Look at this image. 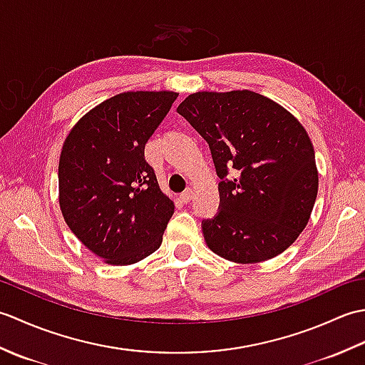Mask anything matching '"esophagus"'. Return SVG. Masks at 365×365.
Masks as SVG:
<instances>
[{"instance_id": "esophagus-1", "label": "esophagus", "mask_w": 365, "mask_h": 365, "mask_svg": "<svg viewBox=\"0 0 365 365\" xmlns=\"http://www.w3.org/2000/svg\"><path fill=\"white\" fill-rule=\"evenodd\" d=\"M192 195H195V192H192L191 190H187V191L182 192V195H180V200H182L183 204H188L190 200L192 199Z\"/></svg>"}]
</instances>
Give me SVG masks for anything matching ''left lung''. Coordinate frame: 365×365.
Instances as JSON below:
<instances>
[{"label":"left lung","mask_w":365,"mask_h":365,"mask_svg":"<svg viewBox=\"0 0 365 365\" xmlns=\"http://www.w3.org/2000/svg\"><path fill=\"white\" fill-rule=\"evenodd\" d=\"M210 145L221 210L202 224L207 246L235 263L284 252L307 226L319 191L306 128L284 106L252 91L190 94L178 105ZM234 167L237 177L225 178Z\"/></svg>","instance_id":"8db88e82"}]
</instances>
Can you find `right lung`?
Masks as SVG:
<instances>
[{
	"label": "right lung",
	"instance_id": "add662e5",
	"mask_svg": "<svg viewBox=\"0 0 365 365\" xmlns=\"http://www.w3.org/2000/svg\"><path fill=\"white\" fill-rule=\"evenodd\" d=\"M177 96L122 92L84 114L63 144L61 213L75 237L108 265H131L157 251L174 213L144 147Z\"/></svg>",
	"mask_w": 365,
	"mask_h": 365
}]
</instances>
